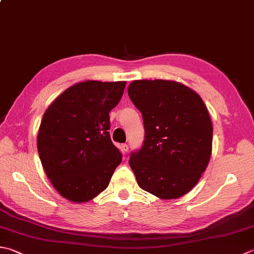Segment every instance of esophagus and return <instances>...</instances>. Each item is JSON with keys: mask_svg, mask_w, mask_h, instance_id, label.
<instances>
[{"mask_svg": "<svg viewBox=\"0 0 254 254\" xmlns=\"http://www.w3.org/2000/svg\"><path fill=\"white\" fill-rule=\"evenodd\" d=\"M121 148H122V151L123 152H127L128 151V145H127V144H122V145H121Z\"/></svg>", "mask_w": 254, "mask_h": 254, "instance_id": "1", "label": "esophagus"}]
</instances>
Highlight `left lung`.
Wrapping results in <instances>:
<instances>
[{
    "label": "left lung",
    "mask_w": 254,
    "mask_h": 254,
    "mask_svg": "<svg viewBox=\"0 0 254 254\" xmlns=\"http://www.w3.org/2000/svg\"><path fill=\"white\" fill-rule=\"evenodd\" d=\"M128 97L143 116L140 150L128 164L138 186L161 199L185 195L210 160L212 123L199 94L171 80H134Z\"/></svg>",
    "instance_id": "obj_1"
}]
</instances>
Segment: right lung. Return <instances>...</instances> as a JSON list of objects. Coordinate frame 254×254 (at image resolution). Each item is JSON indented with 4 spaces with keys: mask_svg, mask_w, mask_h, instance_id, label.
<instances>
[{
    "mask_svg": "<svg viewBox=\"0 0 254 254\" xmlns=\"http://www.w3.org/2000/svg\"><path fill=\"white\" fill-rule=\"evenodd\" d=\"M126 84L78 82L45 111L37 135L38 155L55 190L66 199H93L120 165L122 154L109 133V112L121 100Z\"/></svg>",
    "mask_w": 254,
    "mask_h": 254,
    "instance_id": "add662e5",
    "label": "right lung"
}]
</instances>
